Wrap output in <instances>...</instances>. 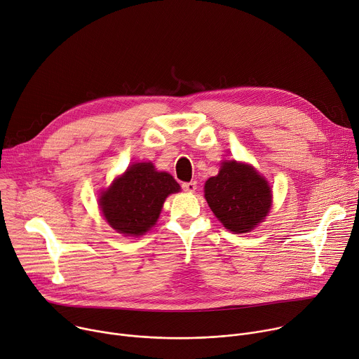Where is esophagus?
<instances>
[{
	"label": "esophagus",
	"mask_w": 359,
	"mask_h": 359,
	"mask_svg": "<svg viewBox=\"0 0 359 359\" xmlns=\"http://www.w3.org/2000/svg\"><path fill=\"white\" fill-rule=\"evenodd\" d=\"M182 189H183L184 191L193 193L194 190L198 189V183H196V182H186V183H182Z\"/></svg>",
	"instance_id": "esophagus-1"
}]
</instances>
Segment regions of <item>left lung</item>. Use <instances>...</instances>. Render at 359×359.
I'll use <instances>...</instances> for the list:
<instances>
[{"label": "left lung", "instance_id": "left-lung-1", "mask_svg": "<svg viewBox=\"0 0 359 359\" xmlns=\"http://www.w3.org/2000/svg\"><path fill=\"white\" fill-rule=\"evenodd\" d=\"M205 198L220 223L233 233H248L264 222L272 206L268 180L236 160L222 161L217 176L205 183Z\"/></svg>", "mask_w": 359, "mask_h": 359}]
</instances>
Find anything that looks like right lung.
Segmentation results:
<instances>
[{
  "mask_svg": "<svg viewBox=\"0 0 359 359\" xmlns=\"http://www.w3.org/2000/svg\"><path fill=\"white\" fill-rule=\"evenodd\" d=\"M177 191L172 175L157 172L151 161L135 163L102 191L99 205L117 233L142 236L156 224L166 198Z\"/></svg>",
  "mask_w": 359,
  "mask_h": 359,
  "instance_id": "add662e5",
  "label": "right lung"
}]
</instances>
